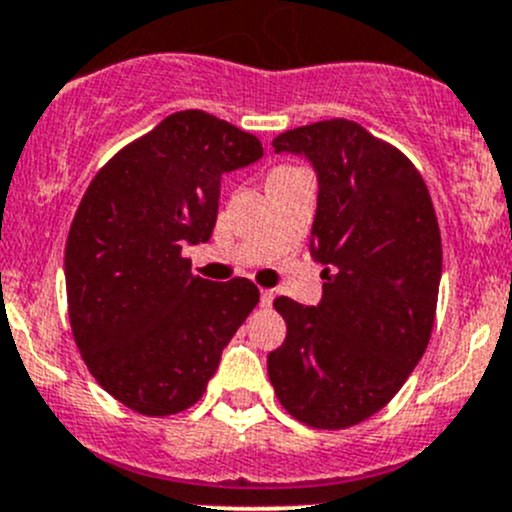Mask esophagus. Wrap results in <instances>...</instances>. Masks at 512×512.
Returning a JSON list of instances; mask_svg holds the SVG:
<instances>
[{
  "mask_svg": "<svg viewBox=\"0 0 512 512\" xmlns=\"http://www.w3.org/2000/svg\"><path fill=\"white\" fill-rule=\"evenodd\" d=\"M272 299H275V289H260L262 307H272Z\"/></svg>",
  "mask_w": 512,
  "mask_h": 512,
  "instance_id": "34e87169",
  "label": "esophagus"
}]
</instances>
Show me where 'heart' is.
Instances as JSON below:
<instances>
[{
	"instance_id": "heart-1",
	"label": "heart",
	"mask_w": 512,
	"mask_h": 512,
	"mask_svg": "<svg viewBox=\"0 0 512 512\" xmlns=\"http://www.w3.org/2000/svg\"><path fill=\"white\" fill-rule=\"evenodd\" d=\"M285 170H292V168H289V165H280V168H275V170H272V173H270V175H277V173H285Z\"/></svg>"
}]
</instances>
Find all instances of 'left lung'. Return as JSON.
<instances>
[{
    "mask_svg": "<svg viewBox=\"0 0 512 512\" xmlns=\"http://www.w3.org/2000/svg\"><path fill=\"white\" fill-rule=\"evenodd\" d=\"M272 146L317 170L309 250L324 292L317 307L275 299L287 337L267 354V374L287 414L339 431L384 409L426 352L441 230L416 165L359 123L299 126Z\"/></svg>",
    "mask_w": 512,
    "mask_h": 512,
    "instance_id": "left-lung-1",
    "label": "left lung"
}]
</instances>
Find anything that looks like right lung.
I'll return each mask as SVG.
<instances>
[{
	"instance_id": "right-lung-1",
	"label": "right lung",
	"mask_w": 512,
	"mask_h": 512,
	"mask_svg": "<svg viewBox=\"0 0 512 512\" xmlns=\"http://www.w3.org/2000/svg\"><path fill=\"white\" fill-rule=\"evenodd\" d=\"M260 158L252 133L178 111L86 188L64 257L71 332L91 376L131 411L190 409L260 302L245 277L203 280L183 257L185 245L213 235L223 173Z\"/></svg>"
}]
</instances>
